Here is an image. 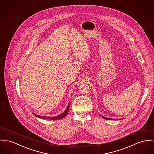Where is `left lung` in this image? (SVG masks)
Returning <instances> with one entry per match:
<instances>
[{
  "label": "left lung",
  "mask_w": 154,
  "mask_h": 154,
  "mask_svg": "<svg viewBox=\"0 0 154 154\" xmlns=\"http://www.w3.org/2000/svg\"><path fill=\"white\" fill-rule=\"evenodd\" d=\"M100 116H101V117H103V119H106V120H110H110H116V119H115V120H114V119H109V118H107V117H103V116H102V115H100ZM120 120H122V119H120Z\"/></svg>",
  "instance_id": "left-lung-1"
}]
</instances>
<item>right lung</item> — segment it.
<instances>
[{
  "mask_svg": "<svg viewBox=\"0 0 154 154\" xmlns=\"http://www.w3.org/2000/svg\"><path fill=\"white\" fill-rule=\"evenodd\" d=\"M69 103L68 104V106H67V108L66 109V110L63 112V113L57 116H55V117H45V116H38V115H37V114H34L36 117L40 118V119H48V120H60L62 119L63 118H64L66 114L68 113L69 112Z\"/></svg>",
  "mask_w": 154,
  "mask_h": 154,
  "instance_id": "right-lung-1",
  "label": "right lung"
}]
</instances>
